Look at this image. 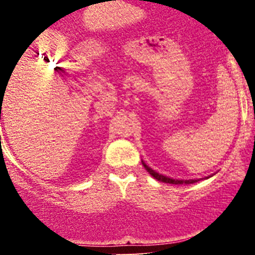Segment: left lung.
<instances>
[{
	"mask_svg": "<svg viewBox=\"0 0 255 255\" xmlns=\"http://www.w3.org/2000/svg\"><path fill=\"white\" fill-rule=\"evenodd\" d=\"M141 163H142V165H144V168L146 169V170L148 171V174H150L151 176H153L154 178H156V180L160 181V182L171 183V184H189V183H194V182H198V181L203 180V178H192V180H180V178H171V177L165 176V175L159 174V172L154 171L153 169L150 168V166L146 164L144 160H141ZM213 175H215V174H213ZM209 177H211V175H210V176H207V177H205V178H209Z\"/></svg>",
	"mask_w": 255,
	"mask_h": 255,
	"instance_id": "1",
	"label": "left lung"
}]
</instances>
